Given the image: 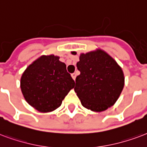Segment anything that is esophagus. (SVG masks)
Listing matches in <instances>:
<instances>
[{"label": "esophagus", "instance_id": "34e87169", "mask_svg": "<svg viewBox=\"0 0 147 147\" xmlns=\"http://www.w3.org/2000/svg\"><path fill=\"white\" fill-rule=\"evenodd\" d=\"M71 77H72V78L74 80L76 79V77H77V74H75V73H74V74H71Z\"/></svg>", "mask_w": 147, "mask_h": 147}]
</instances>
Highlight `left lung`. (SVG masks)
Returning a JSON list of instances; mask_svg holds the SVG:
<instances>
[{
    "instance_id": "left-lung-1",
    "label": "left lung",
    "mask_w": 147,
    "mask_h": 147,
    "mask_svg": "<svg viewBox=\"0 0 147 147\" xmlns=\"http://www.w3.org/2000/svg\"><path fill=\"white\" fill-rule=\"evenodd\" d=\"M77 67L80 74L74 90L83 107L96 112L112 107L124 86V75L117 62L105 51L96 50L81 53Z\"/></svg>"
}]
</instances>
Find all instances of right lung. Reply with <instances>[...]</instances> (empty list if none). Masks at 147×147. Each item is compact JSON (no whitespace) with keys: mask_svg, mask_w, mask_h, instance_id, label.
<instances>
[{"mask_svg":"<svg viewBox=\"0 0 147 147\" xmlns=\"http://www.w3.org/2000/svg\"><path fill=\"white\" fill-rule=\"evenodd\" d=\"M75 82L66 64L54 55L41 56L27 67L20 79V88L26 101L42 113L58 108Z\"/></svg>","mask_w":147,"mask_h":147,"instance_id":"obj_1","label":"right lung"}]
</instances>
